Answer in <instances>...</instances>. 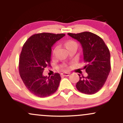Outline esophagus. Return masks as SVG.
<instances>
[{
	"instance_id": "obj_1",
	"label": "esophagus",
	"mask_w": 123,
	"mask_h": 123,
	"mask_svg": "<svg viewBox=\"0 0 123 123\" xmlns=\"http://www.w3.org/2000/svg\"><path fill=\"white\" fill-rule=\"evenodd\" d=\"M69 74H70L69 73L65 72V73H61V75L62 76H69Z\"/></svg>"
}]
</instances>
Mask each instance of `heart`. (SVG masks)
Returning a JSON list of instances; mask_svg holds the SVG:
<instances>
[{"label": "heart", "instance_id": "1", "mask_svg": "<svg viewBox=\"0 0 123 123\" xmlns=\"http://www.w3.org/2000/svg\"><path fill=\"white\" fill-rule=\"evenodd\" d=\"M65 45H66V47H67L68 49L69 48L72 47V46H77V43H76V42H74V41H73V40H69V41H68V42H66ZM57 46H55L54 49V50L53 51V55L55 54V50H56V49H57ZM63 68H65L66 69L67 68V66H63Z\"/></svg>", "mask_w": 123, "mask_h": 123}]
</instances>
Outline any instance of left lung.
Listing matches in <instances>:
<instances>
[{"instance_id": "left-lung-1", "label": "left lung", "mask_w": 123, "mask_h": 123, "mask_svg": "<svg viewBox=\"0 0 123 123\" xmlns=\"http://www.w3.org/2000/svg\"><path fill=\"white\" fill-rule=\"evenodd\" d=\"M69 36L80 42L83 47L84 68L87 77H80L76 84L80 92L94 94L99 91L106 81L111 69V54L108 46L98 35L90 32L68 33Z\"/></svg>"}]
</instances>
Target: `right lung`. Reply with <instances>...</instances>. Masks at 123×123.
Masks as SVG:
<instances>
[{
    "instance_id": "right-lung-1",
    "label": "right lung",
    "mask_w": 123,
    "mask_h": 123,
    "mask_svg": "<svg viewBox=\"0 0 123 123\" xmlns=\"http://www.w3.org/2000/svg\"><path fill=\"white\" fill-rule=\"evenodd\" d=\"M65 34L40 33L31 36L24 44L19 59V75L26 88L37 97L50 96L57 90L61 79L55 73L44 76L46 68L51 66V47Z\"/></svg>"
}]
</instances>
